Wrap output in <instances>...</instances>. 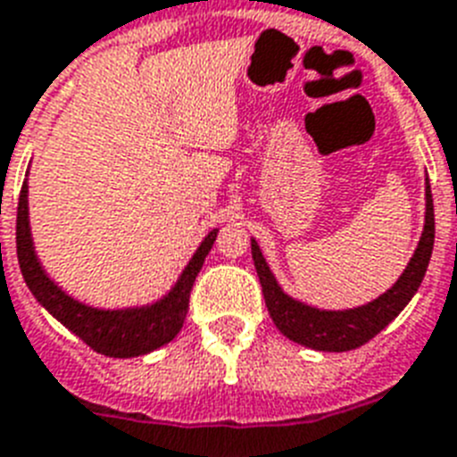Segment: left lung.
<instances>
[{"instance_id":"8db88e82","label":"left lung","mask_w":457,"mask_h":457,"mask_svg":"<svg viewBox=\"0 0 457 457\" xmlns=\"http://www.w3.org/2000/svg\"><path fill=\"white\" fill-rule=\"evenodd\" d=\"M428 210H425V231L416 247V254L409 262L406 270L397 280V285L387 289L371 303L353 308V311H318L311 305L289 299L275 282L273 273L266 266L262 250L256 240H252V259H254L256 275L262 282L263 299L269 308L275 327L294 343H301L305 348L324 350V353H345L355 350L371 341L378 331H383L399 312L404 311L411 296L418 292L420 282L428 270L432 247H435V205H432V191L425 188Z\"/></svg>"}]
</instances>
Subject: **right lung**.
<instances>
[{"mask_svg":"<svg viewBox=\"0 0 457 457\" xmlns=\"http://www.w3.org/2000/svg\"><path fill=\"white\" fill-rule=\"evenodd\" d=\"M214 237H217V228L207 233L194 259L184 269L182 278L177 280L172 292L163 301H158L149 308H133V311H97V308H88V305L70 299L41 270L37 254H34L32 236H29L28 182H22L21 198H18V263H21L22 278L28 282L29 292L53 318H58L67 329L74 331L96 353L107 357L146 355L179 334L184 320H187L195 275L201 273L207 252L212 250Z\"/></svg>","mask_w":457,"mask_h":457,"instance_id":"obj_1","label":"right lung"}]
</instances>
